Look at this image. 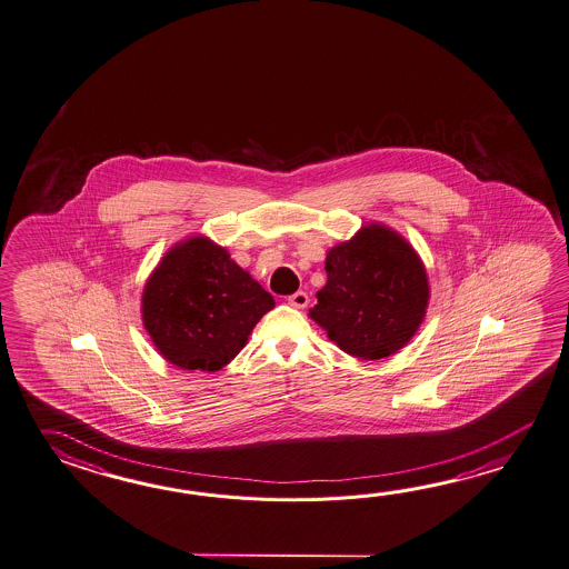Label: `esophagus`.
Returning a JSON list of instances; mask_svg holds the SVG:
<instances>
[{"label": "esophagus", "mask_w": 569, "mask_h": 569, "mask_svg": "<svg viewBox=\"0 0 569 569\" xmlns=\"http://www.w3.org/2000/svg\"><path fill=\"white\" fill-rule=\"evenodd\" d=\"M288 302L293 308H306L308 302H310V298H308V293L306 291H296V293H291L290 298H288Z\"/></svg>", "instance_id": "obj_1"}]
</instances>
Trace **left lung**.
I'll use <instances>...</instances> for the list:
<instances>
[{"instance_id":"left-lung-1","label":"left lung","mask_w":569,"mask_h":569,"mask_svg":"<svg viewBox=\"0 0 569 569\" xmlns=\"http://www.w3.org/2000/svg\"><path fill=\"white\" fill-rule=\"evenodd\" d=\"M310 316L348 355L385 359L406 347L428 308L426 269L397 232L371 224L326 256Z\"/></svg>"}]
</instances>
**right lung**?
<instances>
[{"instance_id":"add662e5","label":"right lung","mask_w":569,"mask_h":569,"mask_svg":"<svg viewBox=\"0 0 569 569\" xmlns=\"http://www.w3.org/2000/svg\"><path fill=\"white\" fill-rule=\"evenodd\" d=\"M273 296L204 237L168 251L146 283L143 326L163 359L184 371H221L244 347Z\"/></svg>"}]
</instances>
